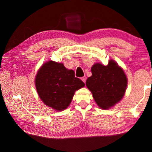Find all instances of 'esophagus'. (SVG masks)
Listing matches in <instances>:
<instances>
[{"label":"esophagus","mask_w":152,"mask_h":152,"mask_svg":"<svg viewBox=\"0 0 152 152\" xmlns=\"http://www.w3.org/2000/svg\"><path fill=\"white\" fill-rule=\"evenodd\" d=\"M81 79H82V80L83 81V82H84V83H85L86 80V76H83V77H82Z\"/></svg>","instance_id":"34e87169"}]
</instances>
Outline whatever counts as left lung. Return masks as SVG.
Wrapping results in <instances>:
<instances>
[{"mask_svg": "<svg viewBox=\"0 0 152 152\" xmlns=\"http://www.w3.org/2000/svg\"><path fill=\"white\" fill-rule=\"evenodd\" d=\"M91 72L86 84L100 107L107 109L121 100L127 80L124 71L114 61L110 60L107 66L95 64Z\"/></svg>", "mask_w": 152, "mask_h": 152, "instance_id": "obj_1", "label": "left lung"}]
</instances>
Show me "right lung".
Segmentation results:
<instances>
[{"label": "right lung", "mask_w": 152, "mask_h": 152, "mask_svg": "<svg viewBox=\"0 0 152 152\" xmlns=\"http://www.w3.org/2000/svg\"><path fill=\"white\" fill-rule=\"evenodd\" d=\"M85 84L76 78L72 70L63 64L48 61L38 71L35 86L42 101L56 110L66 109L70 104L74 92Z\"/></svg>", "instance_id": "add662e5"}]
</instances>
